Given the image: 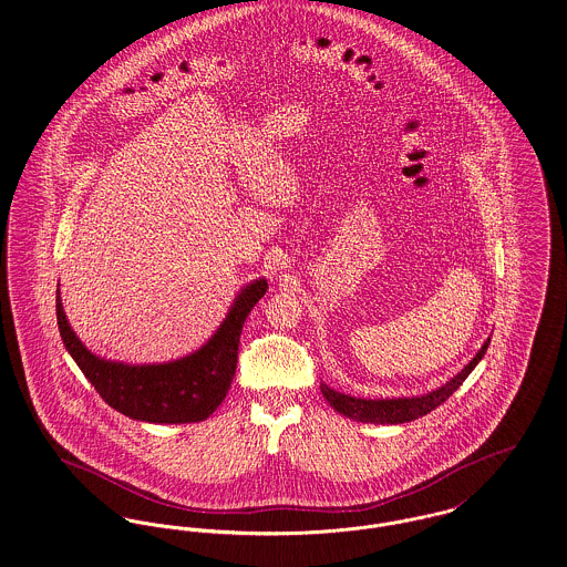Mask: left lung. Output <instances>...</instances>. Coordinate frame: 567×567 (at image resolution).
<instances>
[{"instance_id": "8db88e82", "label": "left lung", "mask_w": 567, "mask_h": 567, "mask_svg": "<svg viewBox=\"0 0 567 567\" xmlns=\"http://www.w3.org/2000/svg\"><path fill=\"white\" fill-rule=\"evenodd\" d=\"M491 346V338L484 341V346L477 350V354L452 378L447 380L443 386L432 389L423 395H411V398H352L340 393L336 389H331L329 384H320L324 400L340 413L348 416L352 421H361V423H380V425H398V423H409L415 421L419 416L432 413L436 406H441L453 391L466 380V377L475 370V365L482 361V357L486 354Z\"/></svg>"}]
</instances>
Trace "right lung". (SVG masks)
Instances as JSON below:
<instances>
[{"label": "right lung", "mask_w": 567, "mask_h": 567, "mask_svg": "<svg viewBox=\"0 0 567 567\" xmlns=\"http://www.w3.org/2000/svg\"><path fill=\"white\" fill-rule=\"evenodd\" d=\"M266 288L265 277L243 286L215 336L195 352L167 363L131 365L90 352L66 318L60 290L58 329L79 370L117 413L146 423H197L224 402L236 372L243 324Z\"/></svg>", "instance_id": "obj_1"}]
</instances>
